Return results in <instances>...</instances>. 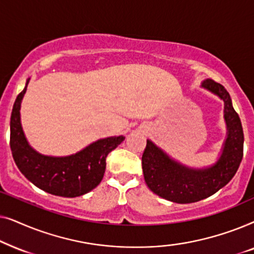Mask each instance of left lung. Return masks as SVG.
<instances>
[{
    "instance_id": "1",
    "label": "left lung",
    "mask_w": 254,
    "mask_h": 254,
    "mask_svg": "<svg viewBox=\"0 0 254 254\" xmlns=\"http://www.w3.org/2000/svg\"><path fill=\"white\" fill-rule=\"evenodd\" d=\"M201 86L224 102L228 131L218 161L204 169L189 168L172 159L150 140H147L142 155L145 184L158 196L172 202L192 203L213 195L234 178L243 158L244 133L230 95L223 85L213 79H206Z\"/></svg>"
}]
</instances>
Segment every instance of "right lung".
I'll return each mask as SVG.
<instances>
[{
	"mask_svg": "<svg viewBox=\"0 0 254 254\" xmlns=\"http://www.w3.org/2000/svg\"><path fill=\"white\" fill-rule=\"evenodd\" d=\"M17 96L10 118V148L19 171L33 185L58 196L75 197L90 192L102 182L106 157L125 136H111L89 144L83 150L64 157L45 156L31 148L20 124V103L26 86Z\"/></svg>",
	"mask_w": 254,
	"mask_h": 254,
	"instance_id": "obj_1",
	"label": "right lung"
}]
</instances>
